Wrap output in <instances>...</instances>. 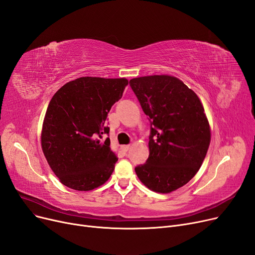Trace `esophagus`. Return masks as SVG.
<instances>
[{"label":"esophagus","instance_id":"esophagus-1","mask_svg":"<svg viewBox=\"0 0 255 255\" xmlns=\"http://www.w3.org/2000/svg\"><path fill=\"white\" fill-rule=\"evenodd\" d=\"M121 149L123 150L124 152H127V151L130 149V145H123V146H121Z\"/></svg>","mask_w":255,"mask_h":255}]
</instances>
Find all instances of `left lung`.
I'll list each match as a JSON object with an SVG mask.
<instances>
[{"label":"left lung","instance_id":"left-lung-1","mask_svg":"<svg viewBox=\"0 0 255 255\" xmlns=\"http://www.w3.org/2000/svg\"><path fill=\"white\" fill-rule=\"evenodd\" d=\"M129 83L151 120L149 157L135 173L149 190L169 194L189 182L206 156L212 133L204 107L174 76H143Z\"/></svg>","mask_w":255,"mask_h":255}]
</instances>
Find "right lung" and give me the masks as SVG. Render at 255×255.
Listing matches in <instances>:
<instances>
[{
	"label": "right lung",
	"instance_id": "obj_1",
	"mask_svg": "<svg viewBox=\"0 0 255 255\" xmlns=\"http://www.w3.org/2000/svg\"><path fill=\"white\" fill-rule=\"evenodd\" d=\"M126 78L80 77L65 83L48 105L41 129L43 155L54 174L75 191H92L112 176L107 115L123 96Z\"/></svg>",
	"mask_w": 255,
	"mask_h": 255
}]
</instances>
